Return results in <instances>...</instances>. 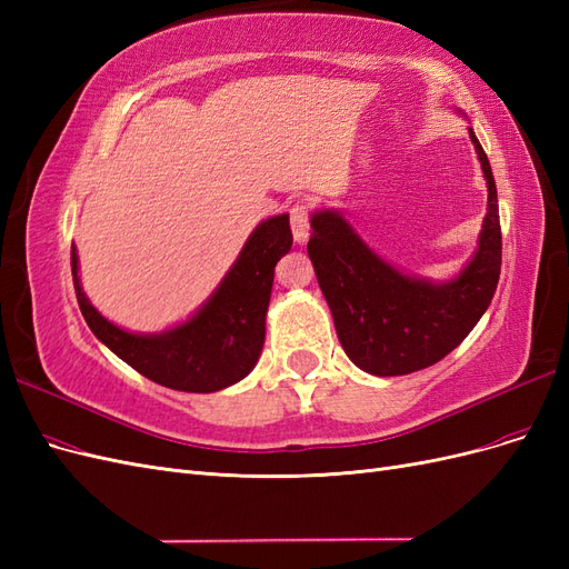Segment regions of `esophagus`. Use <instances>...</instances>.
Listing matches in <instances>:
<instances>
[{
    "label": "esophagus",
    "mask_w": 569,
    "mask_h": 569,
    "mask_svg": "<svg viewBox=\"0 0 569 569\" xmlns=\"http://www.w3.org/2000/svg\"><path fill=\"white\" fill-rule=\"evenodd\" d=\"M289 220H291V234H295V242L306 244L308 234H311V211H308V206L303 201L291 206Z\"/></svg>",
    "instance_id": "1"
}]
</instances>
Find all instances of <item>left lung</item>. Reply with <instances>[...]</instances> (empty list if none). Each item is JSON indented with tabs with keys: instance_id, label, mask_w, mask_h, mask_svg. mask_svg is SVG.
<instances>
[{
	"instance_id": "8db88e82",
	"label": "left lung",
	"mask_w": 569,
	"mask_h": 569,
	"mask_svg": "<svg viewBox=\"0 0 569 569\" xmlns=\"http://www.w3.org/2000/svg\"><path fill=\"white\" fill-rule=\"evenodd\" d=\"M460 113V111H458ZM487 180V216L477 249L449 280L418 278L385 261L339 209L311 213L308 256L335 330L353 366L377 377L408 375L439 363L472 332L501 274V222L485 149L468 128Z\"/></svg>"
}]
</instances>
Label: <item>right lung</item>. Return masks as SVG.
I'll return each mask as SVG.
<instances>
[{
	"label": "right lung",
	"mask_w": 569,
	"mask_h": 569,
	"mask_svg": "<svg viewBox=\"0 0 569 569\" xmlns=\"http://www.w3.org/2000/svg\"><path fill=\"white\" fill-rule=\"evenodd\" d=\"M291 242L289 213L258 222L213 295L187 320L163 332H130L101 316L84 295L73 247L78 306L94 337L147 380L189 393L220 391L244 380L258 363L274 266L289 253Z\"/></svg>",
	"instance_id": "right-lung-1"
}]
</instances>
